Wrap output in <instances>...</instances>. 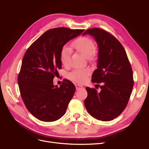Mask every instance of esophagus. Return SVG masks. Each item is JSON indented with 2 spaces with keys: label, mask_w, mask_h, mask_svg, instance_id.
<instances>
[{
  "label": "esophagus",
  "mask_w": 149,
  "mask_h": 149,
  "mask_svg": "<svg viewBox=\"0 0 149 149\" xmlns=\"http://www.w3.org/2000/svg\"><path fill=\"white\" fill-rule=\"evenodd\" d=\"M75 88H76V90H79L80 89H82L83 88V86L80 84H75Z\"/></svg>",
  "instance_id": "1"
}]
</instances>
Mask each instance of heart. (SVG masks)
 <instances>
[{"label": "heart", "mask_w": 149, "mask_h": 149, "mask_svg": "<svg viewBox=\"0 0 149 149\" xmlns=\"http://www.w3.org/2000/svg\"><path fill=\"white\" fill-rule=\"evenodd\" d=\"M71 46L75 49L78 52L89 60H93V52L95 51V46L91 38L86 37H81L76 39L72 43ZM70 54L71 49L68 46L63 47L60 54V58L62 65L65 66H68L70 63ZM90 71L88 69H79L74 70L69 75V77L77 83H84L88 76L89 75Z\"/></svg>", "instance_id": "1"}]
</instances>
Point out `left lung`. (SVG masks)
Returning a JSON list of instances; mask_svg holds the SVG:
<instances>
[{
	"label": "left lung",
	"mask_w": 149,
	"mask_h": 149,
	"mask_svg": "<svg viewBox=\"0 0 149 149\" xmlns=\"http://www.w3.org/2000/svg\"><path fill=\"white\" fill-rule=\"evenodd\" d=\"M86 34L92 36L97 43V69L92 75V82L101 83V86L96 84L100 92L86 88L88 97L84 106L95 118L111 121L123 112L128 103L134 83L132 67L123 46L111 34L95 28L86 31L83 35Z\"/></svg>",
	"instance_id": "obj_1"
}]
</instances>
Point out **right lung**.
Wrapping results in <instances>:
<instances>
[{
	"instance_id": "obj_1",
	"label": "right lung",
	"mask_w": 149,
	"mask_h": 149,
	"mask_svg": "<svg viewBox=\"0 0 149 149\" xmlns=\"http://www.w3.org/2000/svg\"><path fill=\"white\" fill-rule=\"evenodd\" d=\"M83 31L67 28L48 30L26 51L17 81L23 103L36 118L52 122L65 115L75 87L65 79L58 88L54 85L53 79L61 69L63 47Z\"/></svg>"
}]
</instances>
